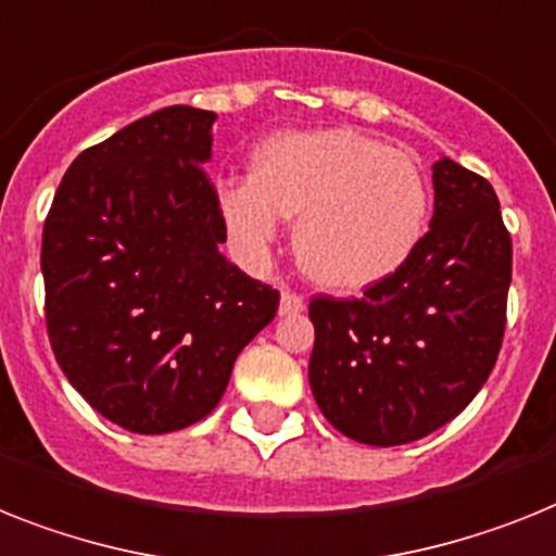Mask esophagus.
Here are the masks:
<instances>
[{
  "label": "esophagus",
  "mask_w": 556,
  "mask_h": 556,
  "mask_svg": "<svg viewBox=\"0 0 556 556\" xmlns=\"http://www.w3.org/2000/svg\"><path fill=\"white\" fill-rule=\"evenodd\" d=\"M302 311H305V300H302L296 291L286 288V291H282V302H279V314L293 316V314H302Z\"/></svg>",
  "instance_id": "1"
}]
</instances>
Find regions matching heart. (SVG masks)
<instances>
[{"instance_id": "heart-1", "label": "heart", "mask_w": 556, "mask_h": 556, "mask_svg": "<svg viewBox=\"0 0 556 556\" xmlns=\"http://www.w3.org/2000/svg\"><path fill=\"white\" fill-rule=\"evenodd\" d=\"M220 212L251 260L268 254L279 217L300 216L293 251L307 277L353 293L393 277L418 249L429 186L409 152L356 129L286 132L256 149L251 180L223 186Z\"/></svg>"}]
</instances>
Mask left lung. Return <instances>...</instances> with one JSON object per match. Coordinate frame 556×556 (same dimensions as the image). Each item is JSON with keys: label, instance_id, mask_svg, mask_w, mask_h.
Masks as SVG:
<instances>
[{"label": "left lung", "instance_id": "1", "mask_svg": "<svg viewBox=\"0 0 556 556\" xmlns=\"http://www.w3.org/2000/svg\"><path fill=\"white\" fill-rule=\"evenodd\" d=\"M435 214L418 249L365 296L316 293L307 379L358 444L399 446L450 424L486 384L506 330L511 235L486 177L432 166Z\"/></svg>", "mask_w": 556, "mask_h": 556}]
</instances>
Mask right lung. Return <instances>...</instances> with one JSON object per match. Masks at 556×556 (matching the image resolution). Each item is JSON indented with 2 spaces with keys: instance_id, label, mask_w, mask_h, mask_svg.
<instances>
[{
  "instance_id": "add662e5",
  "label": "right lung",
  "mask_w": 556,
  "mask_h": 556,
  "mask_svg": "<svg viewBox=\"0 0 556 556\" xmlns=\"http://www.w3.org/2000/svg\"><path fill=\"white\" fill-rule=\"evenodd\" d=\"M214 112L166 106L84 149L41 231L55 362L112 424L163 435L206 418L279 291L220 254L203 161Z\"/></svg>"
}]
</instances>
